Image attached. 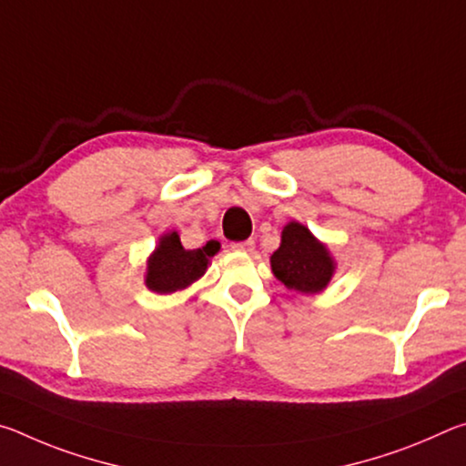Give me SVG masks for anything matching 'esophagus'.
Here are the masks:
<instances>
[{"mask_svg":"<svg viewBox=\"0 0 466 466\" xmlns=\"http://www.w3.org/2000/svg\"><path fill=\"white\" fill-rule=\"evenodd\" d=\"M252 247H255V240H252V238L242 240V242H232L234 250H252Z\"/></svg>","mask_w":466,"mask_h":466,"instance_id":"1","label":"esophagus"}]
</instances>
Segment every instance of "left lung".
<instances>
[{"label": "left lung", "instance_id": "8db88e82", "mask_svg": "<svg viewBox=\"0 0 466 466\" xmlns=\"http://www.w3.org/2000/svg\"><path fill=\"white\" fill-rule=\"evenodd\" d=\"M271 269L286 288L317 294L327 288L335 265L325 244L309 228L289 222L281 232V247L271 255Z\"/></svg>", "mask_w": 466, "mask_h": 466}]
</instances>
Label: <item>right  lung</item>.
Segmentation results:
<instances>
[{"mask_svg": "<svg viewBox=\"0 0 466 466\" xmlns=\"http://www.w3.org/2000/svg\"><path fill=\"white\" fill-rule=\"evenodd\" d=\"M219 250V242L211 240L203 248L185 250L177 232L162 236L160 244L147 261L146 286L157 294H172L197 281L208 269V258Z\"/></svg>", "mask_w": 466, "mask_h": 466, "instance_id": "add662e5", "label": "right lung"}]
</instances>
